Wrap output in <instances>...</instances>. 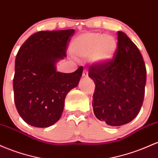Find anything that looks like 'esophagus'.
Wrapping results in <instances>:
<instances>
[{
    "label": "esophagus",
    "instance_id": "34e87169",
    "mask_svg": "<svg viewBox=\"0 0 158 158\" xmlns=\"http://www.w3.org/2000/svg\"><path fill=\"white\" fill-rule=\"evenodd\" d=\"M83 76L84 77H88V72L86 69H84V72H83Z\"/></svg>",
    "mask_w": 158,
    "mask_h": 158
}]
</instances>
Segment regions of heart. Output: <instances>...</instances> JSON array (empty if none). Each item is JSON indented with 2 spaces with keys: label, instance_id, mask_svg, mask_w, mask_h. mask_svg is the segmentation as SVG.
Instances as JSON below:
<instances>
[{
  "label": "heart",
  "instance_id": "1",
  "mask_svg": "<svg viewBox=\"0 0 158 158\" xmlns=\"http://www.w3.org/2000/svg\"><path fill=\"white\" fill-rule=\"evenodd\" d=\"M117 48L114 37L97 33H88L77 36L71 47L72 54L79 59L92 58L95 63L111 60Z\"/></svg>",
  "mask_w": 158,
  "mask_h": 158
}]
</instances>
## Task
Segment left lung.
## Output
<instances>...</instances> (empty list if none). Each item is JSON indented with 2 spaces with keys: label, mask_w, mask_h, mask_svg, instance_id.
I'll use <instances>...</instances> for the list:
<instances>
[{
  "label": "left lung",
  "mask_w": 158,
  "mask_h": 158,
  "mask_svg": "<svg viewBox=\"0 0 158 158\" xmlns=\"http://www.w3.org/2000/svg\"><path fill=\"white\" fill-rule=\"evenodd\" d=\"M113 59L92 65L88 75L95 84L92 102L95 116L110 126L132 121L139 113L145 96L146 69L136 45L118 31Z\"/></svg>",
  "instance_id": "obj_1"
}]
</instances>
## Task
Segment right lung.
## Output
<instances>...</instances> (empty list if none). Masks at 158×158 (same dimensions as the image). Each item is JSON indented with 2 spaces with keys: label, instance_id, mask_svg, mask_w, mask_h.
Listing matches in <instances>:
<instances>
[{
  "label": "right lung",
  "instance_id": "add662e5",
  "mask_svg": "<svg viewBox=\"0 0 158 158\" xmlns=\"http://www.w3.org/2000/svg\"><path fill=\"white\" fill-rule=\"evenodd\" d=\"M74 30L40 31L27 40L15 58L14 101L19 115L32 126L46 127L60 119L66 95L77 86L83 72H56L58 60L66 56Z\"/></svg>",
  "mask_w": 158,
  "mask_h": 158
}]
</instances>
